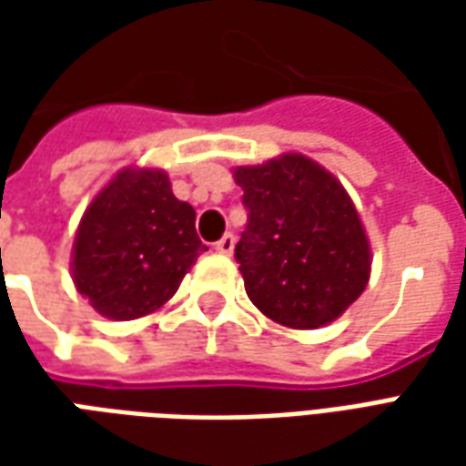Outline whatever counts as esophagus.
<instances>
[{
    "instance_id": "34e87169",
    "label": "esophagus",
    "mask_w": 466,
    "mask_h": 466,
    "mask_svg": "<svg viewBox=\"0 0 466 466\" xmlns=\"http://www.w3.org/2000/svg\"><path fill=\"white\" fill-rule=\"evenodd\" d=\"M214 249L219 254H232L234 252V237L232 234H224L219 242H214Z\"/></svg>"
}]
</instances>
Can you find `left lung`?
<instances>
[{
    "label": "left lung",
    "mask_w": 466,
    "mask_h": 466,
    "mask_svg": "<svg viewBox=\"0 0 466 466\" xmlns=\"http://www.w3.org/2000/svg\"><path fill=\"white\" fill-rule=\"evenodd\" d=\"M247 227L234 247L252 304L277 324L317 329L370 282L371 252L339 179L304 154L237 167Z\"/></svg>",
    "instance_id": "left-lung-1"
}]
</instances>
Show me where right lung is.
<instances>
[{"mask_svg": "<svg viewBox=\"0 0 466 466\" xmlns=\"http://www.w3.org/2000/svg\"><path fill=\"white\" fill-rule=\"evenodd\" d=\"M192 204L162 169L129 167L86 207L72 249V277L96 312L129 322L157 312L207 249Z\"/></svg>", "mask_w": 466, "mask_h": 466, "instance_id": "right-lung-1", "label": "right lung"}]
</instances>
